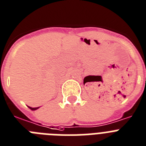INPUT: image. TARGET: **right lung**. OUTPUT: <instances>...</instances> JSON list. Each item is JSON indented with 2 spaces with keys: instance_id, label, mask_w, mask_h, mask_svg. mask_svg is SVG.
<instances>
[{
  "instance_id": "add662e5",
  "label": "right lung",
  "mask_w": 146,
  "mask_h": 146,
  "mask_svg": "<svg viewBox=\"0 0 146 146\" xmlns=\"http://www.w3.org/2000/svg\"><path fill=\"white\" fill-rule=\"evenodd\" d=\"M28 107L31 109V110H32V111H35V110H36V109H39V107H37V108H32V107H29V106H28Z\"/></svg>"
}]
</instances>
